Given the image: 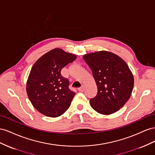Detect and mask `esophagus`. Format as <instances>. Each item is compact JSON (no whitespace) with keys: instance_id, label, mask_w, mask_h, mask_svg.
Segmentation results:
<instances>
[{"instance_id":"esophagus-1","label":"esophagus","mask_w":155,"mask_h":155,"mask_svg":"<svg viewBox=\"0 0 155 155\" xmlns=\"http://www.w3.org/2000/svg\"><path fill=\"white\" fill-rule=\"evenodd\" d=\"M84 89H85V87H84V86H82L81 87H79V88H78V91H80V92H82V91H84Z\"/></svg>"}]
</instances>
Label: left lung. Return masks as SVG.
Masks as SVG:
<instances>
[{"instance_id": "obj_1", "label": "left lung", "mask_w": 155, "mask_h": 155, "mask_svg": "<svg viewBox=\"0 0 155 155\" xmlns=\"http://www.w3.org/2000/svg\"><path fill=\"white\" fill-rule=\"evenodd\" d=\"M91 70L97 94L90 99L91 107L101 114L117 112L129 99L134 87V77L125 61L116 54L99 51L84 55Z\"/></svg>"}]
</instances>
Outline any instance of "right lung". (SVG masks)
I'll use <instances>...</instances> for the list:
<instances>
[{"label":"right lung","mask_w":155,"mask_h":155,"mask_svg":"<svg viewBox=\"0 0 155 155\" xmlns=\"http://www.w3.org/2000/svg\"><path fill=\"white\" fill-rule=\"evenodd\" d=\"M76 58L74 54L54 48L34 64L28 78L26 92L38 112L56 117L69 108L75 93L69 89V81L61 76V71Z\"/></svg>","instance_id":"obj_1"}]
</instances>
